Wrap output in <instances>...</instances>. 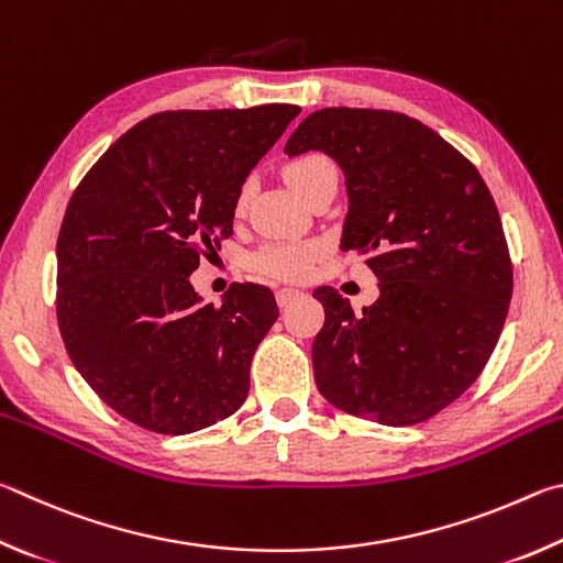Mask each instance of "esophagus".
<instances>
[{"label": "esophagus", "instance_id": "esophagus-1", "mask_svg": "<svg viewBox=\"0 0 563 563\" xmlns=\"http://www.w3.org/2000/svg\"><path fill=\"white\" fill-rule=\"evenodd\" d=\"M297 297H299L297 289H279V291H276V301H279V307H287V303H291Z\"/></svg>", "mask_w": 563, "mask_h": 563}]
</instances>
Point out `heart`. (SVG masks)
<instances>
[{"instance_id": "obj_1", "label": "heart", "mask_w": 563, "mask_h": 563, "mask_svg": "<svg viewBox=\"0 0 563 563\" xmlns=\"http://www.w3.org/2000/svg\"><path fill=\"white\" fill-rule=\"evenodd\" d=\"M289 185L297 190L303 200H313L327 187H339V167L323 153H307L284 165ZM250 202V187H242L236 192L234 210L244 212ZM323 254V242L307 240V242H272L264 244L260 252L252 254V269L272 279L282 282H301L311 274L313 262Z\"/></svg>"}]
</instances>
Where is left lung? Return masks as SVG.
I'll use <instances>...</instances> for the list:
<instances>
[{
  "label": "left lung",
  "mask_w": 563,
  "mask_h": 563,
  "mask_svg": "<svg viewBox=\"0 0 563 563\" xmlns=\"http://www.w3.org/2000/svg\"><path fill=\"white\" fill-rule=\"evenodd\" d=\"M284 151H323L343 167L341 250L380 287L363 317L336 289L313 291L327 311L311 346L317 388L380 426L430 420L479 378L509 311L515 274L489 187L445 137L396 111L321 108Z\"/></svg>",
  "instance_id": "left-lung-1"
}]
</instances>
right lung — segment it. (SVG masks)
I'll return each instance as SVG.
<instances>
[{
    "instance_id": "add662e5",
    "label": "right lung",
    "mask_w": 563,
    "mask_h": 563,
    "mask_svg": "<svg viewBox=\"0 0 563 563\" xmlns=\"http://www.w3.org/2000/svg\"><path fill=\"white\" fill-rule=\"evenodd\" d=\"M301 113L269 103L165 111L135 123L68 200L56 242V321L108 408L161 435L242 408L250 363L279 317L262 284L200 303L190 276L232 236L244 177Z\"/></svg>"
}]
</instances>
